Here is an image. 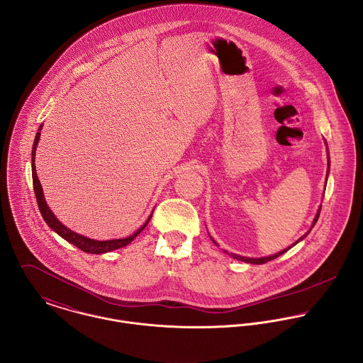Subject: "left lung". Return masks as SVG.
I'll return each instance as SVG.
<instances>
[{
	"instance_id": "8db88e82",
	"label": "left lung",
	"mask_w": 363,
	"mask_h": 363,
	"mask_svg": "<svg viewBox=\"0 0 363 363\" xmlns=\"http://www.w3.org/2000/svg\"><path fill=\"white\" fill-rule=\"evenodd\" d=\"M320 210H322V207H319V211H318V214H316V217H315L313 225L316 224V221H318V218H319V216H320ZM305 237H306V234H305V235H303V237H302L299 241H302ZM296 242H295V243H296ZM295 243H294V245H295ZM288 249H291V246H289V247H286V249H284V250H281V252H279L277 255H273V256H267V257H259V259H253V257H245V256H238V255H234V253H231V256H233L234 259H238V260L246 262V263H250V264H263V263H267V262H270V260H274L276 257L281 256L282 253H285Z\"/></svg>"
}]
</instances>
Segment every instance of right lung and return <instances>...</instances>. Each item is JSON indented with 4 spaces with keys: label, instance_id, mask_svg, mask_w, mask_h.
Returning <instances> with one entry per match:
<instances>
[{
    "label": "right lung",
    "instance_id": "obj_1",
    "mask_svg": "<svg viewBox=\"0 0 363 363\" xmlns=\"http://www.w3.org/2000/svg\"><path fill=\"white\" fill-rule=\"evenodd\" d=\"M39 139H40V132L36 133V138H35V143H33V150H32V177H33V189H35V195H36V199H38V206H39V210H40L41 216L44 218V221L48 224L50 228H52L60 237H62L65 241L71 242L72 245H75L77 247H79L83 252H87V253H93V255H101V253H106V252H110V250H114V249H118L122 246H126L128 243L133 241L143 230L145 227L149 224L152 216L147 218V221L133 234V235H129L128 238H123V240H113V241H94V240H90V238H86L83 235H79L74 231H71L69 228H67L65 225H62L57 218L55 216L52 214V211L50 210V207L47 206V203L44 201V196H43V189H41L40 181L38 178V174H36V167H35V155H36V146L39 143Z\"/></svg>",
    "mask_w": 363,
    "mask_h": 363
}]
</instances>
